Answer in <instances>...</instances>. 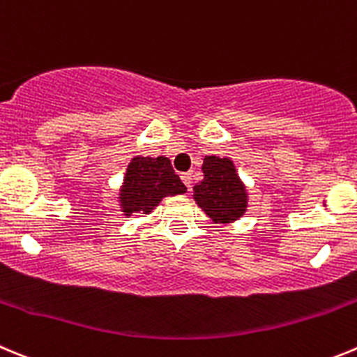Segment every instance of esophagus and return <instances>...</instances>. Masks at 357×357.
<instances>
[{
  "label": "esophagus",
  "mask_w": 357,
  "mask_h": 357,
  "mask_svg": "<svg viewBox=\"0 0 357 357\" xmlns=\"http://www.w3.org/2000/svg\"><path fill=\"white\" fill-rule=\"evenodd\" d=\"M181 179L186 185V188H192V179H194V174H192V172H183Z\"/></svg>",
  "instance_id": "obj_1"
}]
</instances>
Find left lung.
<instances>
[{
  "instance_id": "1",
  "label": "left lung",
  "mask_w": 357,
  "mask_h": 357,
  "mask_svg": "<svg viewBox=\"0 0 357 357\" xmlns=\"http://www.w3.org/2000/svg\"><path fill=\"white\" fill-rule=\"evenodd\" d=\"M204 179L194 186V199L202 211L220 224L238 220L246 211V190L232 160L206 156Z\"/></svg>"
}]
</instances>
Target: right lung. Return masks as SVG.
<instances>
[{
	"label": "right lung",
	"instance_id": "1",
	"mask_svg": "<svg viewBox=\"0 0 357 357\" xmlns=\"http://www.w3.org/2000/svg\"><path fill=\"white\" fill-rule=\"evenodd\" d=\"M185 192L186 186L172 169L171 160L165 156H135L126 169L119 201L126 216L133 213L148 215L163 197Z\"/></svg>",
	"mask_w": 357,
	"mask_h": 357
}]
</instances>
